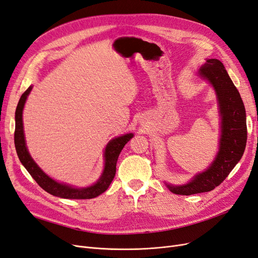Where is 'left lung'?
I'll use <instances>...</instances> for the list:
<instances>
[{
  "label": "left lung",
  "mask_w": 258,
  "mask_h": 258,
  "mask_svg": "<svg viewBox=\"0 0 258 258\" xmlns=\"http://www.w3.org/2000/svg\"><path fill=\"white\" fill-rule=\"evenodd\" d=\"M199 74L211 82L217 93L222 117L220 149L211 167L197 174L191 182L183 186L167 185L175 195L191 196L212 191L223 182L240 160L246 145L244 105L223 63L215 58L207 59Z\"/></svg>",
  "instance_id": "obj_1"
}]
</instances>
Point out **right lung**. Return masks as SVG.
<instances>
[{
	"label": "right lung",
	"instance_id": "1",
	"mask_svg": "<svg viewBox=\"0 0 258 258\" xmlns=\"http://www.w3.org/2000/svg\"><path fill=\"white\" fill-rule=\"evenodd\" d=\"M32 87H28L19 100L16 109V128H15V147L19 159L28 171V173L36 180L46 192L55 197L63 199H92L100 196L109 187L110 183L116 175V165L118 157L122 149L133 138V134H126L124 136L114 138L109 141L106 149H105V168L103 174L97 183L87 188H73L68 185H63L55 182L54 179L47 176L43 171L36 165L25 146V139L23 134V123H22V111L28 93L31 92Z\"/></svg>",
	"mask_w": 258,
	"mask_h": 258
}]
</instances>
